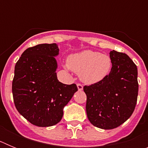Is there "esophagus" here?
<instances>
[{"instance_id": "34e87169", "label": "esophagus", "mask_w": 148, "mask_h": 148, "mask_svg": "<svg viewBox=\"0 0 148 148\" xmlns=\"http://www.w3.org/2000/svg\"><path fill=\"white\" fill-rule=\"evenodd\" d=\"M77 87H78V91H82L83 90V86L81 84H77Z\"/></svg>"}]
</instances>
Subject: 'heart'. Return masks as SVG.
Masks as SVG:
<instances>
[{"mask_svg": "<svg viewBox=\"0 0 148 148\" xmlns=\"http://www.w3.org/2000/svg\"><path fill=\"white\" fill-rule=\"evenodd\" d=\"M112 65V60L108 55L87 49L69 56L65 67L79 73L81 81L90 85L108 78Z\"/></svg>", "mask_w": 148, "mask_h": 148, "instance_id": "1", "label": "heart"}]
</instances>
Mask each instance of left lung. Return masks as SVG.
<instances>
[{"label":"left lung","instance_id":"8db88e82","mask_svg":"<svg viewBox=\"0 0 148 148\" xmlns=\"http://www.w3.org/2000/svg\"><path fill=\"white\" fill-rule=\"evenodd\" d=\"M112 70L102 82L84 86L86 111L92 125L110 130L122 125L133 114L138 96L136 65L125 53L110 51Z\"/></svg>","mask_w":148,"mask_h":148}]
</instances>
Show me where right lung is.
Instances as JSON below:
<instances>
[{"label": "right lung", "mask_w": 148, "mask_h": 148, "mask_svg": "<svg viewBox=\"0 0 148 148\" xmlns=\"http://www.w3.org/2000/svg\"><path fill=\"white\" fill-rule=\"evenodd\" d=\"M56 44H41L26 49L15 66L12 95L17 110L31 124L50 127L58 124L64 108L74 93L76 84L60 82L57 78Z\"/></svg>", "instance_id": "right-lung-1"}]
</instances>
